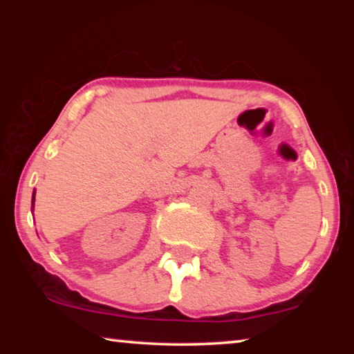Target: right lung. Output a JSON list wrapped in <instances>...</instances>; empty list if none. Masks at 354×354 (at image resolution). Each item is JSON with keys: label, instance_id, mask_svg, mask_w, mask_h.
<instances>
[{"label": "right lung", "instance_id": "1", "mask_svg": "<svg viewBox=\"0 0 354 354\" xmlns=\"http://www.w3.org/2000/svg\"><path fill=\"white\" fill-rule=\"evenodd\" d=\"M34 201H35V190H34V194H32V207H34Z\"/></svg>", "mask_w": 354, "mask_h": 354}]
</instances>
